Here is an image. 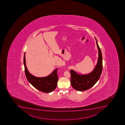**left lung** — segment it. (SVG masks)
<instances>
[{
	"instance_id": "obj_1",
	"label": "left lung",
	"mask_w": 125,
	"mask_h": 125,
	"mask_svg": "<svg viewBox=\"0 0 125 125\" xmlns=\"http://www.w3.org/2000/svg\"><path fill=\"white\" fill-rule=\"evenodd\" d=\"M96 40L99 55L97 65L93 71L88 74L80 75L73 70L70 71L71 85L74 89L78 91H85L92 88L98 82L101 74L103 70V58L101 51L96 39Z\"/></svg>"
}]
</instances>
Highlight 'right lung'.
I'll return each instance as SVG.
<instances>
[{"label": "right lung", "mask_w": 125, "mask_h": 125, "mask_svg": "<svg viewBox=\"0 0 125 125\" xmlns=\"http://www.w3.org/2000/svg\"><path fill=\"white\" fill-rule=\"evenodd\" d=\"M25 63V53L24 56V64L25 67V74L28 81L33 86L39 90L44 93H50L55 90L57 85L58 81V68L47 77H35L29 72Z\"/></svg>", "instance_id": "right-lung-1"}]
</instances>
